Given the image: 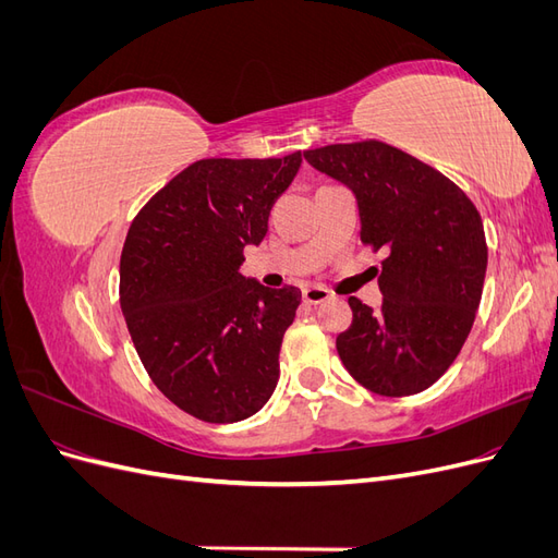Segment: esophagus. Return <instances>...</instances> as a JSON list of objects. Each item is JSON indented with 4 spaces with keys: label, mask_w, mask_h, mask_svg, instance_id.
Returning <instances> with one entry per match:
<instances>
[{
    "label": "esophagus",
    "mask_w": 558,
    "mask_h": 558,
    "mask_svg": "<svg viewBox=\"0 0 558 558\" xmlns=\"http://www.w3.org/2000/svg\"><path fill=\"white\" fill-rule=\"evenodd\" d=\"M302 300H305L307 305H320V302L330 300V291L328 289H318V286H312V289L302 291Z\"/></svg>",
    "instance_id": "esophagus-1"
}]
</instances>
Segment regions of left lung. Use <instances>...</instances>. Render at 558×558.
I'll use <instances>...</instances> for the list:
<instances>
[{"label":"left lung","instance_id":"8db88e82","mask_svg":"<svg viewBox=\"0 0 558 558\" xmlns=\"http://www.w3.org/2000/svg\"><path fill=\"white\" fill-rule=\"evenodd\" d=\"M305 160L353 193L361 240L386 248L379 310L349 298L337 353L367 391H426L465 344L482 300L486 240L470 197L430 165L381 142L332 144Z\"/></svg>","mask_w":558,"mask_h":558}]
</instances>
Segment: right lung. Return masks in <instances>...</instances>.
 <instances>
[{"label":"right lung","instance_id":"add662e5","mask_svg":"<svg viewBox=\"0 0 558 558\" xmlns=\"http://www.w3.org/2000/svg\"><path fill=\"white\" fill-rule=\"evenodd\" d=\"M302 154L209 158L185 167L134 218L121 253V310L146 373L209 424L256 414L279 381L300 289L244 277V248L267 234Z\"/></svg>","mask_w":558,"mask_h":558}]
</instances>
